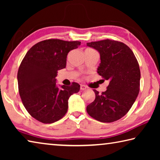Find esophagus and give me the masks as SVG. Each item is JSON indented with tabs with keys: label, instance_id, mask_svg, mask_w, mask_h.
<instances>
[{
	"label": "esophagus",
	"instance_id": "34e87169",
	"mask_svg": "<svg viewBox=\"0 0 160 160\" xmlns=\"http://www.w3.org/2000/svg\"><path fill=\"white\" fill-rule=\"evenodd\" d=\"M86 89H87V87L85 85H80V90H86Z\"/></svg>",
	"mask_w": 160,
	"mask_h": 160
}]
</instances>
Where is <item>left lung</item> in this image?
Returning a JSON list of instances; mask_svg holds the SVG:
<instances>
[{
	"instance_id": "obj_1",
	"label": "left lung",
	"mask_w": 160,
	"mask_h": 160,
	"mask_svg": "<svg viewBox=\"0 0 160 160\" xmlns=\"http://www.w3.org/2000/svg\"><path fill=\"white\" fill-rule=\"evenodd\" d=\"M99 51L101 63L97 73L109 80L107 90L95 93V99L87 107V112L100 122L111 123L125 116L140 91V71L133 52L123 42L112 39L87 43Z\"/></svg>"
}]
</instances>
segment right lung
Instances as JSON below:
<instances>
[{
    "label": "right lung",
    "mask_w": 160,
    "mask_h": 160,
    "mask_svg": "<svg viewBox=\"0 0 160 160\" xmlns=\"http://www.w3.org/2000/svg\"><path fill=\"white\" fill-rule=\"evenodd\" d=\"M80 42L50 39L34 44L22 61L18 72V90L24 107L32 117L52 123L66 114L68 99L80 85L56 86L58 70L66 66L67 55Z\"/></svg>",
    "instance_id": "1"
}]
</instances>
